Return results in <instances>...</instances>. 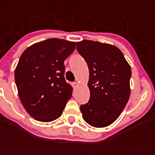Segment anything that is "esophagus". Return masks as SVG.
<instances>
[{"instance_id":"obj_1","label":"esophagus","mask_w":155,"mask_h":155,"mask_svg":"<svg viewBox=\"0 0 155 155\" xmlns=\"http://www.w3.org/2000/svg\"><path fill=\"white\" fill-rule=\"evenodd\" d=\"M78 86H79V84H78L76 82L72 83V87H74V89H75V88H76V87H77Z\"/></svg>"}]
</instances>
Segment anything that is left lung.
I'll return each mask as SVG.
<instances>
[{"instance_id":"left-lung-1","label":"left lung","mask_w":155,"mask_h":155,"mask_svg":"<svg viewBox=\"0 0 155 155\" xmlns=\"http://www.w3.org/2000/svg\"><path fill=\"white\" fill-rule=\"evenodd\" d=\"M89 70L90 99L80 105L84 120L93 127H106L120 115L130 96L131 68L113 45L90 40L76 42Z\"/></svg>"}]
</instances>
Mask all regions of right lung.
I'll use <instances>...</instances> for the list:
<instances>
[{"instance_id": "right-lung-1", "label": "right lung", "mask_w": 155, "mask_h": 155, "mask_svg": "<svg viewBox=\"0 0 155 155\" xmlns=\"http://www.w3.org/2000/svg\"><path fill=\"white\" fill-rule=\"evenodd\" d=\"M75 42L49 38L24 51L14 77L18 96L35 120L50 122L62 115L72 95L64 78V60L74 51Z\"/></svg>"}]
</instances>
